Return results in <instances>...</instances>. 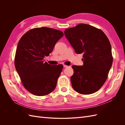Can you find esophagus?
<instances>
[{
	"label": "esophagus",
	"mask_w": 125,
	"mask_h": 125,
	"mask_svg": "<svg viewBox=\"0 0 125 125\" xmlns=\"http://www.w3.org/2000/svg\"><path fill=\"white\" fill-rule=\"evenodd\" d=\"M63 67H64V68H67V67H69L68 66L66 65H63Z\"/></svg>",
	"instance_id": "1"
}]
</instances>
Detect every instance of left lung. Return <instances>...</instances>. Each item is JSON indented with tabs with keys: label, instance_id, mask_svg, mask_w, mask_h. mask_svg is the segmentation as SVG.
I'll return each instance as SVG.
<instances>
[{
	"label": "left lung",
	"instance_id": "8db88e82",
	"mask_svg": "<svg viewBox=\"0 0 125 125\" xmlns=\"http://www.w3.org/2000/svg\"><path fill=\"white\" fill-rule=\"evenodd\" d=\"M64 33L75 52L83 54V65L72 67L73 88L85 95L97 91L106 80L113 63L107 37L101 30L83 23L65 29Z\"/></svg>",
	"mask_w": 125,
	"mask_h": 125
}]
</instances>
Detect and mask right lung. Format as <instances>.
<instances>
[{"label": "right lung", "mask_w": 125, "mask_h": 125, "mask_svg": "<svg viewBox=\"0 0 125 125\" xmlns=\"http://www.w3.org/2000/svg\"><path fill=\"white\" fill-rule=\"evenodd\" d=\"M63 36L59 30L37 28L26 32L19 42L15 67L23 86L34 95H46L56 88L63 65H50L44 58L49 56Z\"/></svg>", "instance_id": "add662e5"}]
</instances>
